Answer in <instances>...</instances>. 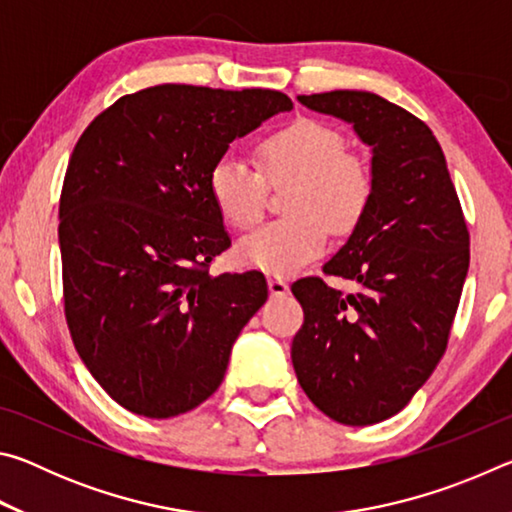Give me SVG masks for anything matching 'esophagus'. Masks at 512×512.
Here are the masks:
<instances>
[{
	"mask_svg": "<svg viewBox=\"0 0 512 512\" xmlns=\"http://www.w3.org/2000/svg\"><path fill=\"white\" fill-rule=\"evenodd\" d=\"M268 291H271V296L282 298L289 293V284L284 282L282 277H271V280H268Z\"/></svg>",
	"mask_w": 512,
	"mask_h": 512,
	"instance_id": "1",
	"label": "esophagus"
}]
</instances>
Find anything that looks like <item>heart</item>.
Returning a JSON list of instances; mask_svg holds the SVG:
<instances>
[{
	"label": "heart",
	"instance_id": "1",
	"mask_svg": "<svg viewBox=\"0 0 512 512\" xmlns=\"http://www.w3.org/2000/svg\"><path fill=\"white\" fill-rule=\"evenodd\" d=\"M266 176L298 178L293 212L298 216L266 223L239 241L241 262L268 275H293L325 253L329 225L350 228L366 210L370 171L357 155L345 153L343 137L316 119H296L259 144ZM207 189L216 210L235 228H250L264 214L262 171L235 153L212 164Z\"/></svg>",
	"mask_w": 512,
	"mask_h": 512
}]
</instances>
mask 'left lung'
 Returning a JSON list of instances; mask_svg holds the SVG:
<instances>
[{"label": "left lung", "mask_w": 512, "mask_h": 512, "mask_svg": "<svg viewBox=\"0 0 512 512\" xmlns=\"http://www.w3.org/2000/svg\"><path fill=\"white\" fill-rule=\"evenodd\" d=\"M370 146V198L323 266L357 284L293 282L305 325L291 345L302 391L329 418L366 427L400 413L443 359L470 268V235L445 153L411 112L361 90L298 97Z\"/></svg>", "instance_id": "8db88e82"}]
</instances>
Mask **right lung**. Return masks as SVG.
Wrapping results in <instances>:
<instances>
[{
  "label": "right lung",
  "mask_w": 512,
  "mask_h": 512,
  "mask_svg": "<svg viewBox=\"0 0 512 512\" xmlns=\"http://www.w3.org/2000/svg\"><path fill=\"white\" fill-rule=\"evenodd\" d=\"M291 108L275 90L167 83L121 97L76 142L58 207L65 316L124 409L173 418L221 386L268 287L257 271H207L230 246L207 176L230 142Z\"/></svg>",
  "instance_id": "obj_1"
}]
</instances>
